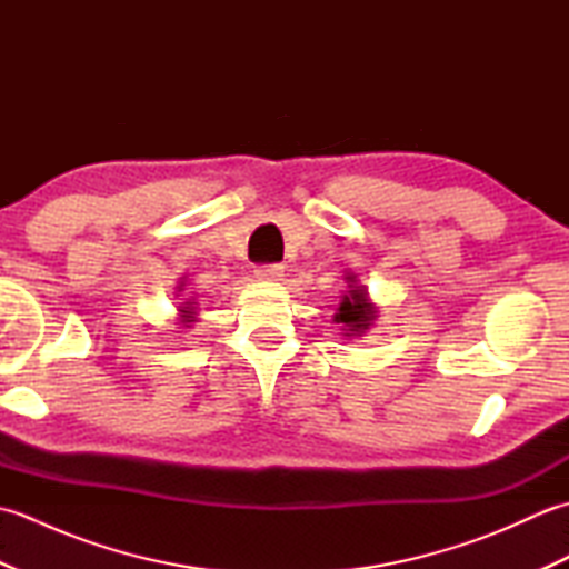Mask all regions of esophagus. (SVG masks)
<instances>
[{"label":"esophagus","mask_w":569,"mask_h":569,"mask_svg":"<svg viewBox=\"0 0 569 569\" xmlns=\"http://www.w3.org/2000/svg\"><path fill=\"white\" fill-rule=\"evenodd\" d=\"M253 276H257L259 281H281L283 266L281 263H263V266H257Z\"/></svg>","instance_id":"1"}]
</instances>
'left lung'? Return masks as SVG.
<instances>
[{"mask_svg":"<svg viewBox=\"0 0 569 569\" xmlns=\"http://www.w3.org/2000/svg\"><path fill=\"white\" fill-rule=\"evenodd\" d=\"M347 278V293H342L340 306H337V312L332 316V320L337 325H342V335L349 337H361L365 335L373 320L379 318V308L367 293V286H359L357 276L349 273Z\"/></svg>","mask_w":569,"mask_h":569,"instance_id":"1","label":"left lung"}]
</instances>
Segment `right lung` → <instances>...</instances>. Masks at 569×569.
Masks as SVG:
<instances>
[{
    "label": "right lung",
    "instance_id": "1",
    "mask_svg": "<svg viewBox=\"0 0 569 569\" xmlns=\"http://www.w3.org/2000/svg\"><path fill=\"white\" fill-rule=\"evenodd\" d=\"M186 281L183 278H180V283H178V296L186 291ZM178 320H180V325H183V328H190V322H196L198 320V303H196V298H186L183 303H180V308H178Z\"/></svg>",
    "mask_w": 569,
    "mask_h": 569
}]
</instances>
